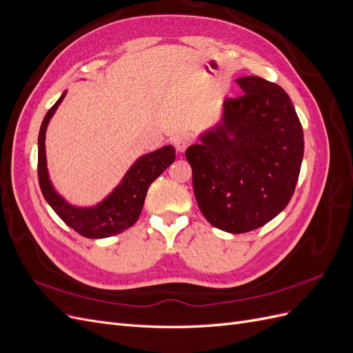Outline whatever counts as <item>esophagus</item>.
I'll return each instance as SVG.
<instances>
[{"mask_svg":"<svg viewBox=\"0 0 353 353\" xmlns=\"http://www.w3.org/2000/svg\"><path fill=\"white\" fill-rule=\"evenodd\" d=\"M190 144H191V138L188 134H179L174 138V145L178 153H184Z\"/></svg>","mask_w":353,"mask_h":353,"instance_id":"esophagus-1","label":"esophagus"}]
</instances>
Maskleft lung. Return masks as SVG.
Here are the masks:
<instances>
[{
  "label": "left lung",
  "mask_w": 353,
  "mask_h": 353,
  "mask_svg": "<svg viewBox=\"0 0 353 353\" xmlns=\"http://www.w3.org/2000/svg\"><path fill=\"white\" fill-rule=\"evenodd\" d=\"M239 99L187 148L197 205L213 227L249 232L288 205L303 159V130L287 92L259 77L236 81Z\"/></svg>",
  "instance_id": "1"
}]
</instances>
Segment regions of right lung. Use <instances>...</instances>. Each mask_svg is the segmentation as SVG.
I'll return each mask as SVG.
<instances>
[{"instance_id":"add662e5","label":"right lung","mask_w":353,"mask_h":353,"mask_svg":"<svg viewBox=\"0 0 353 353\" xmlns=\"http://www.w3.org/2000/svg\"><path fill=\"white\" fill-rule=\"evenodd\" d=\"M65 97L66 91L47 112L38 135V179L42 196L61 221L81 236L87 239H105L116 236L137 222L143 210L148 187L168 166L174 163L175 148L174 145H165L156 152L138 157L137 162L128 169L117 187L95 206H73L52 187L46 156L47 126Z\"/></svg>"}]
</instances>
